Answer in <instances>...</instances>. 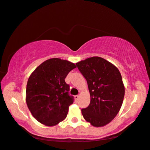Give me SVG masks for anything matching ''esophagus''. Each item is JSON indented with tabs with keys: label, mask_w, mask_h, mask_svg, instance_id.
Instances as JSON below:
<instances>
[{
	"label": "esophagus",
	"mask_w": 150,
	"mask_h": 150,
	"mask_svg": "<svg viewBox=\"0 0 150 150\" xmlns=\"http://www.w3.org/2000/svg\"><path fill=\"white\" fill-rule=\"evenodd\" d=\"M74 98H75V100L76 101H78V100H79V95H76V96H74Z\"/></svg>",
	"instance_id": "esophagus-1"
}]
</instances>
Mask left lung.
<instances>
[{
    "label": "left lung",
    "instance_id": "1",
    "mask_svg": "<svg viewBox=\"0 0 150 150\" xmlns=\"http://www.w3.org/2000/svg\"><path fill=\"white\" fill-rule=\"evenodd\" d=\"M76 65L87 80L91 97L89 105L81 109L83 117L93 126H105L117 115L124 98L120 71L98 57L88 58Z\"/></svg>",
    "mask_w": 150,
    "mask_h": 150
}]
</instances>
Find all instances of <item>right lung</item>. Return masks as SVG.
<instances>
[{"mask_svg": "<svg viewBox=\"0 0 150 150\" xmlns=\"http://www.w3.org/2000/svg\"><path fill=\"white\" fill-rule=\"evenodd\" d=\"M75 64L61 59H48L37 67L26 85V101L33 116L42 124L52 126L66 118L74 97L69 94L65 77Z\"/></svg>", "mask_w": 150, "mask_h": 150, "instance_id": "1", "label": "right lung"}]
</instances>
